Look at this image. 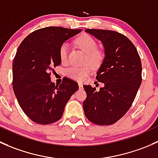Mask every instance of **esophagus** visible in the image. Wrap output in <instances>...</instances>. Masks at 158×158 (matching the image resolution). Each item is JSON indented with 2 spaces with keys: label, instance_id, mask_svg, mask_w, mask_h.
Wrapping results in <instances>:
<instances>
[{
  "label": "esophagus",
  "instance_id": "obj_1",
  "mask_svg": "<svg viewBox=\"0 0 158 158\" xmlns=\"http://www.w3.org/2000/svg\"><path fill=\"white\" fill-rule=\"evenodd\" d=\"M79 88L80 89H83V84H79Z\"/></svg>",
  "mask_w": 158,
  "mask_h": 158
}]
</instances>
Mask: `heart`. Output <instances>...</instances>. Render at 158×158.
Masks as SVG:
<instances>
[{
	"instance_id": "obj_1",
	"label": "heart",
	"mask_w": 158,
	"mask_h": 158,
	"mask_svg": "<svg viewBox=\"0 0 158 158\" xmlns=\"http://www.w3.org/2000/svg\"><path fill=\"white\" fill-rule=\"evenodd\" d=\"M75 44L80 49L86 53L84 63L82 67H71L66 71V74L70 78L77 81H83L91 72V67L99 68L103 64L105 54L101 49L97 48L96 40L89 34H81L75 40ZM59 56L62 63H66L68 57V45L63 43L59 49Z\"/></svg>"
}]
</instances>
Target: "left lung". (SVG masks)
<instances>
[{
  "label": "left lung",
  "instance_id": "left-lung-1",
  "mask_svg": "<svg viewBox=\"0 0 158 158\" xmlns=\"http://www.w3.org/2000/svg\"><path fill=\"white\" fill-rule=\"evenodd\" d=\"M85 32L103 43L106 56L96 77L104 87L97 90L90 85L84 86L87 94L83 102L84 114L94 124L110 126L132 105L142 81L141 58L134 44L123 34L95 29Z\"/></svg>",
  "mask_w": 158,
  "mask_h": 158
}]
</instances>
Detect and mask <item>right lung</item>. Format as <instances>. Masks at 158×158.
<instances>
[{
    "instance_id": "right-lung-1",
    "label": "right lung",
    "mask_w": 158,
    "mask_h": 158,
    "mask_svg": "<svg viewBox=\"0 0 158 158\" xmlns=\"http://www.w3.org/2000/svg\"><path fill=\"white\" fill-rule=\"evenodd\" d=\"M81 31L45 27L31 32L19 45L13 63V89L23 111L34 123L48 125L58 121L66 103L78 90L77 83L67 77L55 86L51 73L61 64V45Z\"/></svg>"
}]
</instances>
